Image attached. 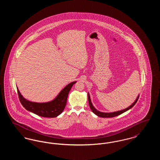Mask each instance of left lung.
<instances>
[{
  "instance_id": "8db88e82",
  "label": "left lung",
  "mask_w": 160,
  "mask_h": 160,
  "mask_svg": "<svg viewBox=\"0 0 160 160\" xmlns=\"http://www.w3.org/2000/svg\"><path fill=\"white\" fill-rule=\"evenodd\" d=\"M88 95L89 105V107H90V108H91L92 112H93L94 114L97 115L98 116H99V117H101V118H113V117L117 116H118V115L122 114L123 113L127 112V110H128L130 108H131L132 107L134 106L136 104V102H137V101H138V98H139V96H140V95H138V97H137V98L135 100V101H134L131 106H129L128 107H127V108H125V109H123V110H120V111H118V112H112V113H103V112H99L98 110H97L93 107V106L92 104L91 100V98H90L89 93H88Z\"/></svg>"
}]
</instances>
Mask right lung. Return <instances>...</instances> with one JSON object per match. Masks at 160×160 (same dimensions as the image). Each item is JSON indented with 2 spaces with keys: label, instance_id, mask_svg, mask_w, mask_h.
Instances as JSON below:
<instances>
[{
  "label": "right lung",
  "instance_id": "1",
  "mask_svg": "<svg viewBox=\"0 0 160 160\" xmlns=\"http://www.w3.org/2000/svg\"><path fill=\"white\" fill-rule=\"evenodd\" d=\"M77 82H73L67 85L52 101L47 102H35L25 99L18 88L17 92L21 104L27 110L44 118H55L61 114L63 111L67 101L69 92L73 84Z\"/></svg>",
  "mask_w": 160,
  "mask_h": 160
}]
</instances>
